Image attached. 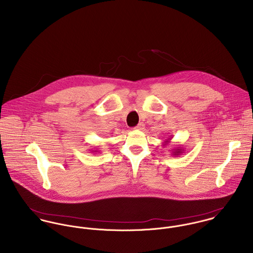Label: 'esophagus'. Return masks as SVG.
<instances>
[{"mask_svg":"<svg viewBox=\"0 0 253 253\" xmlns=\"http://www.w3.org/2000/svg\"><path fill=\"white\" fill-rule=\"evenodd\" d=\"M135 128H136V129H139V130H143L145 128V125L143 123H140V124H138V125L135 126Z\"/></svg>","mask_w":253,"mask_h":253,"instance_id":"1","label":"esophagus"}]
</instances>
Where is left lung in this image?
<instances>
[{"label": "left lung", "instance_id": "8db88e82", "mask_svg": "<svg viewBox=\"0 0 253 253\" xmlns=\"http://www.w3.org/2000/svg\"><path fill=\"white\" fill-rule=\"evenodd\" d=\"M171 138H172L171 135H170L169 137H168V139L165 140V142L163 143V146H167V145L169 144ZM183 153H184V149L181 147L180 145L175 146L174 148L171 149V155L174 156V157H178V156H180L181 154H183Z\"/></svg>", "mask_w": 253, "mask_h": 253}]
</instances>
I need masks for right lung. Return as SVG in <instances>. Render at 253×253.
Wrapping results in <instances>:
<instances>
[{"label": "right lung", "instance_id": "obj_1", "mask_svg": "<svg viewBox=\"0 0 253 253\" xmlns=\"http://www.w3.org/2000/svg\"><path fill=\"white\" fill-rule=\"evenodd\" d=\"M91 152H97V150H92Z\"/></svg>", "mask_w": 253, "mask_h": 253}]
</instances>
